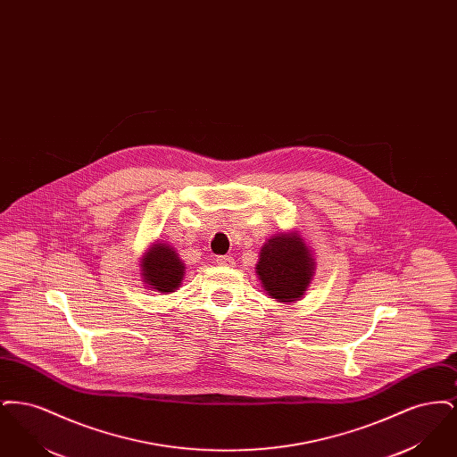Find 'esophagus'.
<instances>
[{
  "label": "esophagus",
  "instance_id": "obj_1",
  "mask_svg": "<svg viewBox=\"0 0 457 457\" xmlns=\"http://www.w3.org/2000/svg\"><path fill=\"white\" fill-rule=\"evenodd\" d=\"M216 262H218V265H222V267H233V265H235V259H233V257H229V255L218 257Z\"/></svg>",
  "mask_w": 457,
  "mask_h": 457
}]
</instances>
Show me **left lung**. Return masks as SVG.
Instances as JSON below:
<instances>
[{"instance_id": "1", "label": "left lung", "mask_w": 457, "mask_h": 457, "mask_svg": "<svg viewBox=\"0 0 457 457\" xmlns=\"http://www.w3.org/2000/svg\"><path fill=\"white\" fill-rule=\"evenodd\" d=\"M255 272L269 298L289 304L303 298L315 276V259L300 231L278 233L263 243Z\"/></svg>"}]
</instances>
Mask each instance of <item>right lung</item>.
I'll list each match as a JSON object with an SVG mask.
<instances>
[{
  "mask_svg": "<svg viewBox=\"0 0 457 457\" xmlns=\"http://www.w3.org/2000/svg\"><path fill=\"white\" fill-rule=\"evenodd\" d=\"M140 276L151 291L170 295L181 286L185 263L170 243L157 239L140 257Z\"/></svg>",
  "mask_w": 457,
  "mask_h": 457,
  "instance_id": "right-lung-1",
  "label": "right lung"
}]
</instances>
